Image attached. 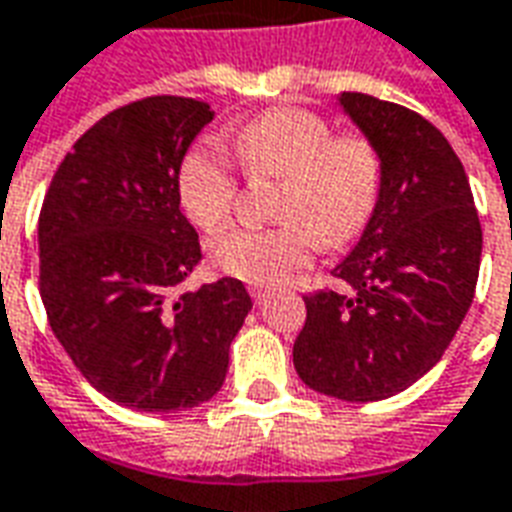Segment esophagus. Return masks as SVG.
Here are the masks:
<instances>
[{"instance_id":"34e87169","label":"esophagus","mask_w":512,"mask_h":512,"mask_svg":"<svg viewBox=\"0 0 512 512\" xmlns=\"http://www.w3.org/2000/svg\"><path fill=\"white\" fill-rule=\"evenodd\" d=\"M249 293H252V299H255L257 305H263V302L268 299V288H263V285H252Z\"/></svg>"}]
</instances>
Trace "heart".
Returning a JSON list of instances; mask_svg holds the SVG:
<instances>
[{
    "label": "heart",
    "instance_id": "obj_1",
    "mask_svg": "<svg viewBox=\"0 0 512 512\" xmlns=\"http://www.w3.org/2000/svg\"><path fill=\"white\" fill-rule=\"evenodd\" d=\"M235 155L252 177H282L274 227H232L210 241L213 263L238 280L274 285L305 268L321 244L343 249L377 210L382 163L360 132H332L305 107H274L235 132ZM182 210L199 227L230 219L238 177L216 144H196L177 171Z\"/></svg>",
    "mask_w": 512,
    "mask_h": 512
}]
</instances>
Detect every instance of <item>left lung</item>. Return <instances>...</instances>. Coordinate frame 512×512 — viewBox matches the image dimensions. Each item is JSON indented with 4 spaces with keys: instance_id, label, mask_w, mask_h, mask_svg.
<instances>
[{
    "instance_id": "8db88e82",
    "label": "left lung",
    "mask_w": 512,
    "mask_h": 512,
    "mask_svg": "<svg viewBox=\"0 0 512 512\" xmlns=\"http://www.w3.org/2000/svg\"><path fill=\"white\" fill-rule=\"evenodd\" d=\"M338 102L377 146L380 199L332 271L338 288L305 296L293 366L313 391L380 402L424 377L460 330L482 227L466 169L438 127L377 96L346 91Z\"/></svg>"
}]
</instances>
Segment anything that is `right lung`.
<instances>
[{
  "label": "right lung",
  "instance_id": "add662e5",
  "mask_svg": "<svg viewBox=\"0 0 512 512\" xmlns=\"http://www.w3.org/2000/svg\"><path fill=\"white\" fill-rule=\"evenodd\" d=\"M210 121V105L185 96L107 113L63 157L41 207L49 327L82 377L130 410L171 413L216 396L252 310L232 277L180 293L202 249L177 171Z\"/></svg>",
  "mask_w": 512,
  "mask_h": 512
}]
</instances>
